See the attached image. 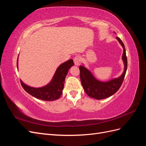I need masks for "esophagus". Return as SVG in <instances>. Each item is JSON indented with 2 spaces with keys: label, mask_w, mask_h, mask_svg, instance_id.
<instances>
[{
  "label": "esophagus",
  "mask_w": 146,
  "mask_h": 146,
  "mask_svg": "<svg viewBox=\"0 0 146 146\" xmlns=\"http://www.w3.org/2000/svg\"><path fill=\"white\" fill-rule=\"evenodd\" d=\"M74 64L76 66H79L80 65V57H79L78 56H76L74 57Z\"/></svg>",
  "instance_id": "1"
}]
</instances>
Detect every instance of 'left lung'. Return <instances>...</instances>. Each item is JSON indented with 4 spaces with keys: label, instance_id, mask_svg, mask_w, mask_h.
Segmentation results:
<instances>
[{
    "label": "left lung",
    "instance_id": "8db88e82",
    "mask_svg": "<svg viewBox=\"0 0 146 146\" xmlns=\"http://www.w3.org/2000/svg\"><path fill=\"white\" fill-rule=\"evenodd\" d=\"M116 39L123 48L122 60L124 64V68L120 76L107 82H102L98 80L83 64V66L79 67L82 85L86 94L91 98L101 100L109 98L119 90L123 82L127 68V59L124 44L120 38L116 37Z\"/></svg>",
    "mask_w": 146,
    "mask_h": 146
}]
</instances>
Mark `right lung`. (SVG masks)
Here are the masks:
<instances>
[{"instance_id":"1","label":"right lung","mask_w":146,"mask_h":146,"mask_svg":"<svg viewBox=\"0 0 146 146\" xmlns=\"http://www.w3.org/2000/svg\"><path fill=\"white\" fill-rule=\"evenodd\" d=\"M74 65L72 59L61 64L55 70L50 82L45 86L39 88L32 87L21 80V85L26 92L35 98L44 101L56 100L60 99L62 94L65 78L69 69ZM17 68L18 69V58L17 60Z\"/></svg>"}]
</instances>
